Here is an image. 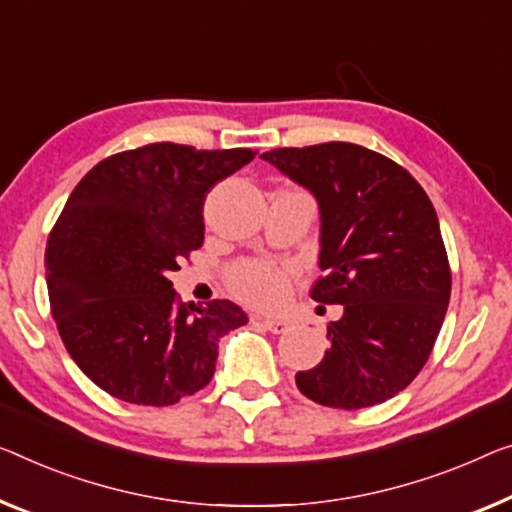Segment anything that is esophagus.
<instances>
[{
  "label": "esophagus",
  "instance_id": "34e87169",
  "mask_svg": "<svg viewBox=\"0 0 512 512\" xmlns=\"http://www.w3.org/2000/svg\"><path fill=\"white\" fill-rule=\"evenodd\" d=\"M253 322L262 324L264 329H269L271 333H285L289 329V322L287 319H280V317H264V315H255Z\"/></svg>",
  "mask_w": 512,
  "mask_h": 512
}]
</instances>
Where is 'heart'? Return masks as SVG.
<instances>
[{
	"mask_svg": "<svg viewBox=\"0 0 512 512\" xmlns=\"http://www.w3.org/2000/svg\"><path fill=\"white\" fill-rule=\"evenodd\" d=\"M289 280H292V271L271 259H241L227 273L232 292L241 301L262 305V308H271L285 299Z\"/></svg>",
	"mask_w": 512,
	"mask_h": 512,
	"instance_id": "heart-1",
	"label": "heart"
}]
</instances>
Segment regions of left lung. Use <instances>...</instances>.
Wrapping results in <instances>:
<instances>
[{"instance_id": "8db88e82", "label": "left lung", "mask_w": 512, "mask_h": 512, "mask_svg": "<svg viewBox=\"0 0 512 512\" xmlns=\"http://www.w3.org/2000/svg\"><path fill=\"white\" fill-rule=\"evenodd\" d=\"M262 158L315 195L324 276L310 296L345 308L329 324L322 363L296 372V386L333 409L391 400L423 370L451 301L430 197L404 167L352 142L271 149Z\"/></svg>"}]
</instances>
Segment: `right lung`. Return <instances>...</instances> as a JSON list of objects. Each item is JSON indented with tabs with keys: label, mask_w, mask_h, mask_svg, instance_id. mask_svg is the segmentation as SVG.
Returning <instances> with one entry per match:
<instances>
[{
	"label": "right lung",
	"mask_w": 512,
	"mask_h": 512,
	"mask_svg": "<svg viewBox=\"0 0 512 512\" xmlns=\"http://www.w3.org/2000/svg\"><path fill=\"white\" fill-rule=\"evenodd\" d=\"M253 149L156 142L91 167L45 248L50 310L66 352L98 388L167 407L216 372L218 340L248 324L239 305L181 303L170 273L204 241V200Z\"/></svg>",
	"instance_id": "obj_1"
}]
</instances>
